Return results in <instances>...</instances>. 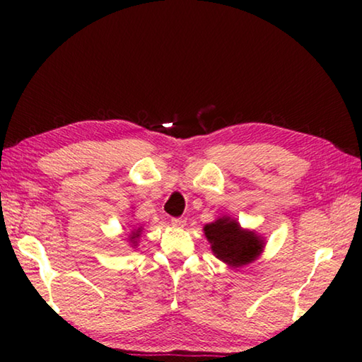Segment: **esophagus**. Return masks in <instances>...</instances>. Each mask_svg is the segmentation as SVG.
Masks as SVG:
<instances>
[{
	"label": "esophagus",
	"instance_id": "esophagus-1",
	"mask_svg": "<svg viewBox=\"0 0 362 362\" xmlns=\"http://www.w3.org/2000/svg\"><path fill=\"white\" fill-rule=\"evenodd\" d=\"M170 223H173V226H175V228H183V226H185V223H187V220L182 218V217H174L173 220H170Z\"/></svg>",
	"mask_w": 362,
	"mask_h": 362
}]
</instances>
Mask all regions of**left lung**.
Masks as SVG:
<instances>
[{
    "mask_svg": "<svg viewBox=\"0 0 362 362\" xmlns=\"http://www.w3.org/2000/svg\"><path fill=\"white\" fill-rule=\"evenodd\" d=\"M204 233L217 259L233 267L252 262L262 250L263 243L254 233L241 230L238 222L226 217L206 225Z\"/></svg>",
    "mask_w": 362,
    "mask_h": 362,
    "instance_id": "obj_1",
    "label": "left lung"
}]
</instances>
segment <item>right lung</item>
Returning a JSON list of instances; mask_svg holds the SVG:
<instances>
[{
    "instance_id": "add662e5",
    "label": "right lung",
    "mask_w": 362,
    "mask_h": 362,
    "mask_svg": "<svg viewBox=\"0 0 362 362\" xmlns=\"http://www.w3.org/2000/svg\"><path fill=\"white\" fill-rule=\"evenodd\" d=\"M139 235H140V230H137V231H134V233H132V236H131V243H134V244H136V243H137L136 240H137V238H139Z\"/></svg>"
}]
</instances>
